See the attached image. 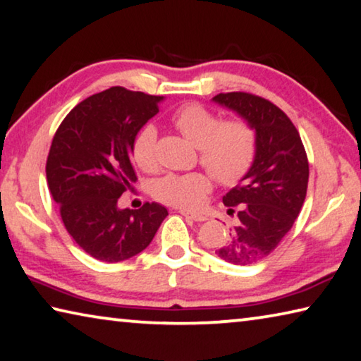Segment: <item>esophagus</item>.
<instances>
[{"label": "esophagus", "mask_w": 361, "mask_h": 361, "mask_svg": "<svg viewBox=\"0 0 361 361\" xmlns=\"http://www.w3.org/2000/svg\"><path fill=\"white\" fill-rule=\"evenodd\" d=\"M180 213L183 216L194 219V221H205V219H207V216L200 215V213H194V212H188V210H180Z\"/></svg>", "instance_id": "obj_1"}]
</instances>
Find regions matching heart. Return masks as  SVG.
Returning <instances> with one entry per match:
<instances>
[{"instance_id": "b5f03b06", "label": "heart", "mask_w": 361, "mask_h": 361, "mask_svg": "<svg viewBox=\"0 0 361 361\" xmlns=\"http://www.w3.org/2000/svg\"><path fill=\"white\" fill-rule=\"evenodd\" d=\"M172 124L197 146L200 164L221 185H235L252 169L258 138L248 121H223L212 109L189 103L173 113ZM156 142L157 130L152 126H145L133 138V161L143 172H152L157 167ZM210 186L209 175L202 172L169 173L156 181L154 195L161 202L194 209L202 202Z\"/></svg>"}]
</instances>
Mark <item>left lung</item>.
<instances>
[{"label": "left lung", "mask_w": 361, "mask_h": 361, "mask_svg": "<svg viewBox=\"0 0 361 361\" xmlns=\"http://www.w3.org/2000/svg\"><path fill=\"white\" fill-rule=\"evenodd\" d=\"M213 102L248 121L258 146L252 169L223 197L228 213L237 212L231 239L216 255L235 266H250L276 250L302 209L309 162L295 124L282 109L262 97L228 92Z\"/></svg>", "instance_id": "left-lung-1"}]
</instances>
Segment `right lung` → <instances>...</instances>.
Instances as JSON below:
<instances>
[{
  "label": "right lung",
  "mask_w": 361,
  "mask_h": 361,
  "mask_svg": "<svg viewBox=\"0 0 361 361\" xmlns=\"http://www.w3.org/2000/svg\"><path fill=\"white\" fill-rule=\"evenodd\" d=\"M164 97L109 87L71 109L54 135L46 176L66 231L85 253L119 262L149 245L166 207L121 210L118 199L137 181L132 145L159 113Z\"/></svg>",
  "instance_id": "right-lung-1"
}]
</instances>
